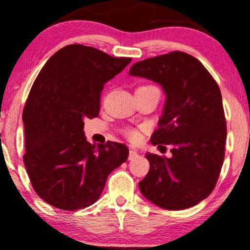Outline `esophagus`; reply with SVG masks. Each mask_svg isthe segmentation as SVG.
Listing matches in <instances>:
<instances>
[{"label": "esophagus", "instance_id": "1", "mask_svg": "<svg viewBox=\"0 0 250 250\" xmlns=\"http://www.w3.org/2000/svg\"><path fill=\"white\" fill-rule=\"evenodd\" d=\"M137 156H139V153H137L135 149H130V150H129V156H128L129 160H134L135 157H137Z\"/></svg>", "mask_w": 250, "mask_h": 250}]
</instances>
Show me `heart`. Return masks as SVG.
<instances>
[{
	"label": "heart",
	"mask_w": 250,
	"mask_h": 250,
	"mask_svg": "<svg viewBox=\"0 0 250 250\" xmlns=\"http://www.w3.org/2000/svg\"><path fill=\"white\" fill-rule=\"evenodd\" d=\"M125 137H127V139L131 140V141H137V140L140 139V133L136 130V129H133V128L125 129Z\"/></svg>",
	"instance_id": "heart-1"
}]
</instances>
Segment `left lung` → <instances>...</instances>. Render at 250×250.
<instances>
[{"mask_svg":"<svg viewBox=\"0 0 250 250\" xmlns=\"http://www.w3.org/2000/svg\"><path fill=\"white\" fill-rule=\"evenodd\" d=\"M129 74L159 83L167 96L150 141L159 148L168 145L171 156L147 153L150 168L140 190L169 210L194 207L213 191L225 160L227 125L219 85L199 60L183 51L136 62Z\"/></svg>","mask_w":250,"mask_h":250,"instance_id":"1","label":"left lung"}]
</instances>
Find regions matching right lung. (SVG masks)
I'll return each mask as SVG.
<instances>
[{
    "instance_id": "1",
    "label": "right lung",
    "mask_w": 250,
    "mask_h": 250,
    "mask_svg": "<svg viewBox=\"0 0 250 250\" xmlns=\"http://www.w3.org/2000/svg\"><path fill=\"white\" fill-rule=\"evenodd\" d=\"M130 57L69 44L56 51L37 75L23 109V162L34 190L62 210L99 200L108 175L127 161L123 143L97 146L84 136V120L97 117L103 85Z\"/></svg>"
}]
</instances>
